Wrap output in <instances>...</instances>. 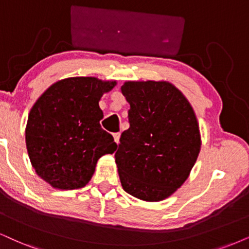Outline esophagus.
Instances as JSON below:
<instances>
[{
  "label": "esophagus",
  "mask_w": 249,
  "mask_h": 249,
  "mask_svg": "<svg viewBox=\"0 0 249 249\" xmlns=\"http://www.w3.org/2000/svg\"><path fill=\"white\" fill-rule=\"evenodd\" d=\"M113 137H114L115 143L118 144V143H119V141H120V133H115V134H113Z\"/></svg>",
  "instance_id": "34e87169"
}]
</instances>
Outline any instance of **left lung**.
I'll return each instance as SVG.
<instances>
[{"label":"left lung","mask_w":249,"mask_h":249,"mask_svg":"<svg viewBox=\"0 0 249 249\" xmlns=\"http://www.w3.org/2000/svg\"><path fill=\"white\" fill-rule=\"evenodd\" d=\"M129 129L120 137L115 162L122 188L148 202L173 194L189 176L201 149L192 106L167 82H125Z\"/></svg>","instance_id":"8db88e82"}]
</instances>
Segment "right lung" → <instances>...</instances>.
I'll return each mask as SVG.
<instances>
[{"label":"right lung","mask_w":249,"mask_h":249,"mask_svg":"<svg viewBox=\"0 0 249 249\" xmlns=\"http://www.w3.org/2000/svg\"><path fill=\"white\" fill-rule=\"evenodd\" d=\"M116 82L71 77L54 83L36 101L25 140L36 174L52 187L77 189L91 180L101 156L116 143L100 125L99 100Z\"/></svg>","instance_id":"obj_1"}]
</instances>
